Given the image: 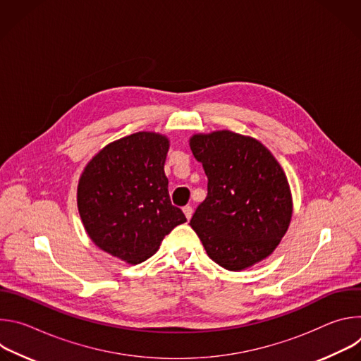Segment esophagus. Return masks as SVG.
Masks as SVG:
<instances>
[{
	"label": "esophagus",
	"mask_w": 361,
	"mask_h": 361,
	"mask_svg": "<svg viewBox=\"0 0 361 361\" xmlns=\"http://www.w3.org/2000/svg\"><path fill=\"white\" fill-rule=\"evenodd\" d=\"M183 213H184L185 219H187V220H190V219H191V216H192V209L190 207V205H185V207L183 209Z\"/></svg>",
	"instance_id": "esophagus-1"
}]
</instances>
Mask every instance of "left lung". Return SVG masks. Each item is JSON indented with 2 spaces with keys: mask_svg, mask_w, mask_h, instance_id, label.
I'll list each match as a JSON object with an SVG mask.
<instances>
[{
  "mask_svg": "<svg viewBox=\"0 0 361 361\" xmlns=\"http://www.w3.org/2000/svg\"><path fill=\"white\" fill-rule=\"evenodd\" d=\"M190 148L209 178L190 226L209 257L230 271L269 257L293 214L287 177L267 147L228 130L194 134Z\"/></svg>",
  "mask_w": 361,
  "mask_h": 361,
  "instance_id": "8db88e82",
  "label": "left lung"
}]
</instances>
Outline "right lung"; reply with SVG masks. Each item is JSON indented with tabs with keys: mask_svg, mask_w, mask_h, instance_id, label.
Returning a JSON list of instances; mask_svg holds the SVG:
<instances>
[{
	"mask_svg": "<svg viewBox=\"0 0 361 361\" xmlns=\"http://www.w3.org/2000/svg\"><path fill=\"white\" fill-rule=\"evenodd\" d=\"M170 141L140 131L110 142L85 166L77 188L81 221L92 243L138 264L187 221L169 194L164 163Z\"/></svg>",
	"mask_w": 361,
	"mask_h": 361,
	"instance_id": "right-lung-1",
	"label": "right lung"
}]
</instances>
